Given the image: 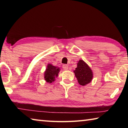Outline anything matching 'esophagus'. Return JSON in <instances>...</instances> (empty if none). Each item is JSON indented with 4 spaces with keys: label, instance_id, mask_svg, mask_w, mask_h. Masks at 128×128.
Here are the masks:
<instances>
[{
    "label": "esophagus",
    "instance_id": "1",
    "mask_svg": "<svg viewBox=\"0 0 128 128\" xmlns=\"http://www.w3.org/2000/svg\"><path fill=\"white\" fill-rule=\"evenodd\" d=\"M62 68H63L64 70H67V69H68V66L66 64H64L63 66H62Z\"/></svg>",
    "mask_w": 128,
    "mask_h": 128
}]
</instances>
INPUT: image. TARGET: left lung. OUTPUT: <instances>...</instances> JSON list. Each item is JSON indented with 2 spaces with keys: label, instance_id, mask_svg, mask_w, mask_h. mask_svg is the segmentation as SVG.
Segmentation results:
<instances>
[{
  "label": "left lung",
  "instance_id": "left-lung-1",
  "mask_svg": "<svg viewBox=\"0 0 128 128\" xmlns=\"http://www.w3.org/2000/svg\"><path fill=\"white\" fill-rule=\"evenodd\" d=\"M80 85L85 86L92 82L93 72L88 64L83 60H80L77 62V66L73 71Z\"/></svg>",
  "mask_w": 128,
  "mask_h": 128
}]
</instances>
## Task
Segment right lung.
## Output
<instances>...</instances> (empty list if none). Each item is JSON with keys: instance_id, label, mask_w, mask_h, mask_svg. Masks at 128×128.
Listing matches in <instances>:
<instances>
[{"instance_id": "1", "label": "right lung", "mask_w": 128, "mask_h": 128, "mask_svg": "<svg viewBox=\"0 0 128 128\" xmlns=\"http://www.w3.org/2000/svg\"><path fill=\"white\" fill-rule=\"evenodd\" d=\"M60 70L59 67L53 66L51 64H48L44 72V80L48 83H52L55 81V78L58 76Z\"/></svg>"}]
</instances>
